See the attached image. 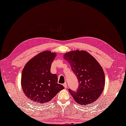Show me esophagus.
<instances>
[{
	"label": "esophagus",
	"mask_w": 126,
	"mask_h": 126,
	"mask_svg": "<svg viewBox=\"0 0 126 126\" xmlns=\"http://www.w3.org/2000/svg\"><path fill=\"white\" fill-rule=\"evenodd\" d=\"M63 87H64L65 88H66L68 87V86H67V84H66V82H65V83L63 84Z\"/></svg>",
	"instance_id": "34e87169"
}]
</instances>
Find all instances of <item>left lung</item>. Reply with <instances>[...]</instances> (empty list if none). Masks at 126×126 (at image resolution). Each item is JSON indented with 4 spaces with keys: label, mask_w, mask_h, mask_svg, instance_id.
Here are the masks:
<instances>
[{
    "label": "left lung",
    "mask_w": 126,
    "mask_h": 126,
    "mask_svg": "<svg viewBox=\"0 0 126 126\" xmlns=\"http://www.w3.org/2000/svg\"><path fill=\"white\" fill-rule=\"evenodd\" d=\"M79 81L77 92L69 89L76 102L82 106L92 104L101 95L105 75L98 61L85 50H73L63 54Z\"/></svg>",
    "instance_id": "obj_1"
}]
</instances>
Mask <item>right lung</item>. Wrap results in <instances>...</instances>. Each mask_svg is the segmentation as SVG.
Here are the masks:
<instances>
[{
  "mask_svg": "<svg viewBox=\"0 0 126 126\" xmlns=\"http://www.w3.org/2000/svg\"><path fill=\"white\" fill-rule=\"evenodd\" d=\"M56 53L46 50L30 59L24 66L21 86L25 96L32 102L44 104L50 101L64 88L58 84L57 76L50 72Z\"/></svg>",
  "mask_w": 126,
  "mask_h": 126,
  "instance_id": "1",
  "label": "right lung"
}]
</instances>
